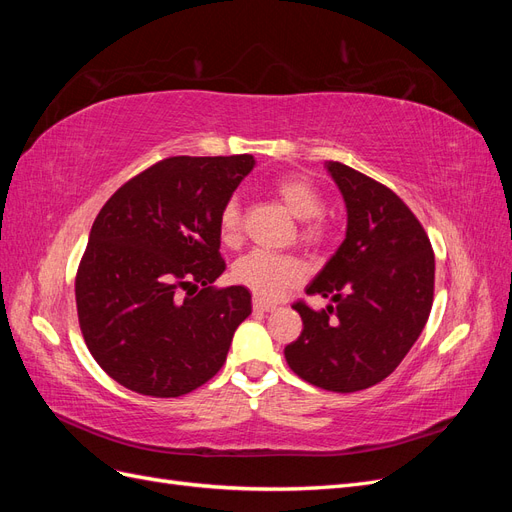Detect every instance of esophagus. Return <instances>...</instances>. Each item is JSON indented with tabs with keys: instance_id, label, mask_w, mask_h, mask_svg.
Segmentation results:
<instances>
[{
	"instance_id": "34e87169",
	"label": "esophagus",
	"mask_w": 512,
	"mask_h": 512,
	"mask_svg": "<svg viewBox=\"0 0 512 512\" xmlns=\"http://www.w3.org/2000/svg\"><path fill=\"white\" fill-rule=\"evenodd\" d=\"M254 309H256V312H273V309H275V305L273 303H267V301H262V299H254Z\"/></svg>"
}]
</instances>
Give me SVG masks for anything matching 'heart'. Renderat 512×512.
<instances>
[{
  "label": "heart",
  "mask_w": 512,
  "mask_h": 512,
  "mask_svg": "<svg viewBox=\"0 0 512 512\" xmlns=\"http://www.w3.org/2000/svg\"><path fill=\"white\" fill-rule=\"evenodd\" d=\"M275 194L294 218L307 222L303 237L309 243H320L327 237V228L316 218L324 211V198L307 177L290 175L275 183ZM241 232V209L237 198H230L220 211V235L226 243H235ZM307 267L303 260L288 254L254 250L239 258L232 267V280L252 290L258 299L275 301L282 294L305 280Z\"/></svg>",
  "instance_id": "heart-1"
}]
</instances>
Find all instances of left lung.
I'll use <instances>...</instances> for the list:
<instances>
[{"label":"left lung","mask_w":512,"mask_h":512,"mask_svg":"<svg viewBox=\"0 0 512 512\" xmlns=\"http://www.w3.org/2000/svg\"><path fill=\"white\" fill-rule=\"evenodd\" d=\"M342 192L346 239L307 284L331 303H294L299 339L286 363L305 382L335 393L369 389L404 361L433 303V260L425 230L393 190L342 162H327Z\"/></svg>","instance_id":"left-lung-1"}]
</instances>
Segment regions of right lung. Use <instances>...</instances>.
<instances>
[{
	"instance_id": "1",
	"label": "right lung",
	"mask_w": 512,
	"mask_h": 512,
	"mask_svg": "<svg viewBox=\"0 0 512 512\" xmlns=\"http://www.w3.org/2000/svg\"><path fill=\"white\" fill-rule=\"evenodd\" d=\"M254 164L168 158L100 209L76 273V309L91 356L126 389L179 397L224 365L252 294L213 286L226 269L220 211Z\"/></svg>"
}]
</instances>
